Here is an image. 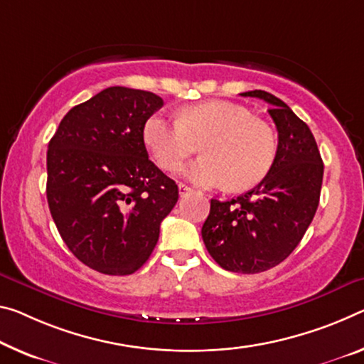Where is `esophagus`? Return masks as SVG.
Masks as SVG:
<instances>
[{"label": "esophagus", "mask_w": 364, "mask_h": 364, "mask_svg": "<svg viewBox=\"0 0 364 364\" xmlns=\"http://www.w3.org/2000/svg\"><path fill=\"white\" fill-rule=\"evenodd\" d=\"M178 191H180V196H184V194H188V193H191L193 189L188 186V184H184V183H180L178 184Z\"/></svg>", "instance_id": "esophagus-1"}]
</instances>
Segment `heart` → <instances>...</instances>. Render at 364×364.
<instances>
[{"mask_svg": "<svg viewBox=\"0 0 364 364\" xmlns=\"http://www.w3.org/2000/svg\"><path fill=\"white\" fill-rule=\"evenodd\" d=\"M144 142L161 168H173L203 144L204 157L181 173L204 188L245 191L267 175L275 159L272 129L245 107L204 102L186 108L178 119L152 114L144 124Z\"/></svg>", "mask_w": 364, "mask_h": 364, "instance_id": "obj_1", "label": "heart"}]
</instances>
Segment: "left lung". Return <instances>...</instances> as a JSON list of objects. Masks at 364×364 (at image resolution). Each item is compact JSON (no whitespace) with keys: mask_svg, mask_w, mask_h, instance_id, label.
Returning a JSON list of instances; mask_svg holds the SVG:
<instances>
[{"mask_svg":"<svg viewBox=\"0 0 364 364\" xmlns=\"http://www.w3.org/2000/svg\"><path fill=\"white\" fill-rule=\"evenodd\" d=\"M241 95L269 103L279 146L255 189L232 200H210L203 240L225 270L259 274L285 261L306 233L319 205L324 164L313 132L285 102L264 90Z\"/></svg>","mask_w":364,"mask_h":364,"instance_id":"1","label":"left lung"}]
</instances>
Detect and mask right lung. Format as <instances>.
Here are the masks:
<instances>
[{
    "label": "right lung",
    "mask_w": 364,
    "mask_h": 364,
    "mask_svg": "<svg viewBox=\"0 0 364 364\" xmlns=\"http://www.w3.org/2000/svg\"><path fill=\"white\" fill-rule=\"evenodd\" d=\"M152 92L108 87L69 109L47 152V199L69 251L90 269L129 275L151 257L176 183L149 160Z\"/></svg>",
    "instance_id": "right-lung-1"
}]
</instances>
